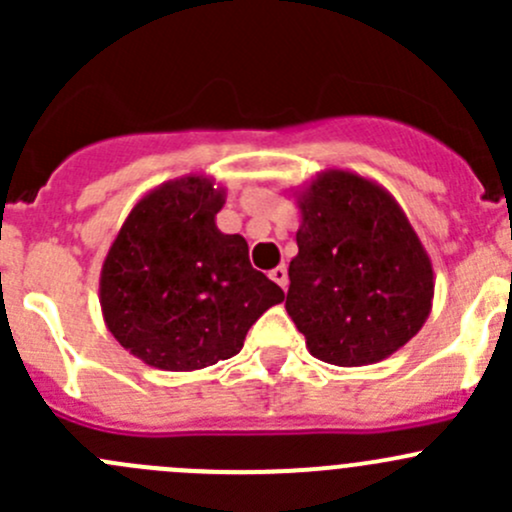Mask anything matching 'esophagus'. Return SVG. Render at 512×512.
I'll return each instance as SVG.
<instances>
[{
    "label": "esophagus",
    "instance_id": "1",
    "mask_svg": "<svg viewBox=\"0 0 512 512\" xmlns=\"http://www.w3.org/2000/svg\"><path fill=\"white\" fill-rule=\"evenodd\" d=\"M270 277H272V280H275L277 285H280L282 289L287 287V267H285V265H280V267H275V270H270Z\"/></svg>",
    "mask_w": 512,
    "mask_h": 512
}]
</instances>
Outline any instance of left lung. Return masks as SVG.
Listing matches in <instances>:
<instances>
[{
	"label": "left lung",
	"mask_w": 512,
	"mask_h": 512,
	"mask_svg": "<svg viewBox=\"0 0 512 512\" xmlns=\"http://www.w3.org/2000/svg\"><path fill=\"white\" fill-rule=\"evenodd\" d=\"M297 247L287 312L309 354L369 366L416 337L433 307V262L394 195L327 168L294 190Z\"/></svg>",
	"instance_id": "8db88e82"
}]
</instances>
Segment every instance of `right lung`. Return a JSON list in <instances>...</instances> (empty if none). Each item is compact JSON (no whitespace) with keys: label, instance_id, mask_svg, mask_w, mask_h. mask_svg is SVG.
<instances>
[{"label":"right lung","instance_id":"obj_1","mask_svg":"<svg viewBox=\"0 0 512 512\" xmlns=\"http://www.w3.org/2000/svg\"><path fill=\"white\" fill-rule=\"evenodd\" d=\"M225 188L188 173L148 190L108 247L98 280L103 322L123 349L163 371L230 359L285 292L250 265L242 235L215 215Z\"/></svg>","mask_w":512,"mask_h":512}]
</instances>
